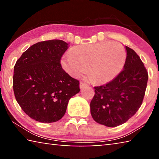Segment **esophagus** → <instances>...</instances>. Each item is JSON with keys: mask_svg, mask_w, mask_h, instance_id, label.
I'll list each match as a JSON object with an SVG mask.
<instances>
[{"mask_svg": "<svg viewBox=\"0 0 159 159\" xmlns=\"http://www.w3.org/2000/svg\"><path fill=\"white\" fill-rule=\"evenodd\" d=\"M88 85L86 84L85 83H84V82H82V81H80V88H83V87H85V86H87Z\"/></svg>", "mask_w": 159, "mask_h": 159, "instance_id": "1", "label": "esophagus"}]
</instances>
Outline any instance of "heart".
<instances>
[{"label": "heart", "instance_id": "obj_1", "mask_svg": "<svg viewBox=\"0 0 159 159\" xmlns=\"http://www.w3.org/2000/svg\"><path fill=\"white\" fill-rule=\"evenodd\" d=\"M126 51L121 45L104 41L74 48L61 60L63 69L74 77L79 76L88 67V75L95 83L109 82L123 69Z\"/></svg>", "mask_w": 159, "mask_h": 159}]
</instances>
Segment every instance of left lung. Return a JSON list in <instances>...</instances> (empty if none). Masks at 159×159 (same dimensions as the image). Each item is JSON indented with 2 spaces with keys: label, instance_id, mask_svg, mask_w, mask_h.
Instances as JSON below:
<instances>
[{
  "label": "left lung",
  "instance_id": "1",
  "mask_svg": "<svg viewBox=\"0 0 159 159\" xmlns=\"http://www.w3.org/2000/svg\"><path fill=\"white\" fill-rule=\"evenodd\" d=\"M127 57L123 70L111 81L95 87L90 113L97 123L116 127L135 114L142 105L148 73L140 57L125 46Z\"/></svg>",
  "mask_w": 159,
  "mask_h": 159
}]
</instances>
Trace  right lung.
Returning <instances> with one entry per match:
<instances>
[{
	"label": "right lung",
	"instance_id": "1",
	"mask_svg": "<svg viewBox=\"0 0 159 159\" xmlns=\"http://www.w3.org/2000/svg\"><path fill=\"white\" fill-rule=\"evenodd\" d=\"M68 43L61 40L39 42L26 50L14 66L16 100L29 117L53 123L65 114L70 98L80 91L79 81L60 64Z\"/></svg>",
	"mask_w": 159,
	"mask_h": 159
}]
</instances>
